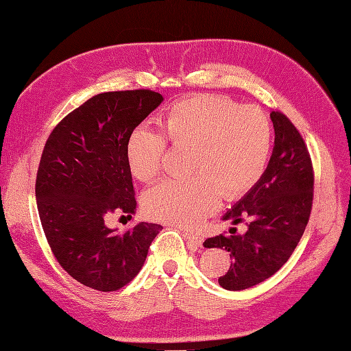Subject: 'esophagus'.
<instances>
[{"mask_svg":"<svg viewBox=\"0 0 351 351\" xmlns=\"http://www.w3.org/2000/svg\"><path fill=\"white\" fill-rule=\"evenodd\" d=\"M184 237L187 240V244H189L190 249L202 247V244H204V239H202L197 234H193V232H190V231H184Z\"/></svg>","mask_w":351,"mask_h":351,"instance_id":"1","label":"esophagus"}]
</instances>
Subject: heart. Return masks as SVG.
<instances>
[{"label": "heart", "instance_id": "obj_1", "mask_svg": "<svg viewBox=\"0 0 351 351\" xmlns=\"http://www.w3.org/2000/svg\"><path fill=\"white\" fill-rule=\"evenodd\" d=\"M164 129L137 127L125 151L133 176L149 182L161 171L168 139L176 147H190L187 171L193 174L164 180L145 192L143 208L154 219L197 227L218 208L222 192H246L267 168L272 125L258 107L197 95L173 105Z\"/></svg>", "mask_w": 351, "mask_h": 351}]
</instances>
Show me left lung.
<instances>
[{
  "label": "left lung",
  "instance_id": "1",
  "mask_svg": "<svg viewBox=\"0 0 351 351\" xmlns=\"http://www.w3.org/2000/svg\"><path fill=\"white\" fill-rule=\"evenodd\" d=\"M275 130L269 164L250 192L224 219L246 222V232L206 239L205 247L230 252L231 265L218 278L226 290H246L272 277L289 261L309 222L313 200V167L302 134L289 117L271 112Z\"/></svg>",
  "mask_w": 351,
  "mask_h": 351
}]
</instances>
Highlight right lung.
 I'll return each instance as SVG.
<instances>
[{
    "instance_id": "right-lung-1",
    "label": "right lung",
    "mask_w": 351,
    "mask_h": 351,
    "mask_svg": "<svg viewBox=\"0 0 351 351\" xmlns=\"http://www.w3.org/2000/svg\"><path fill=\"white\" fill-rule=\"evenodd\" d=\"M164 101L149 90L95 95L51 132L36 174L42 228L56 259L70 277L98 291L129 284L162 227L139 222L124 232L107 226L114 212L136 210L127 142Z\"/></svg>"
}]
</instances>
